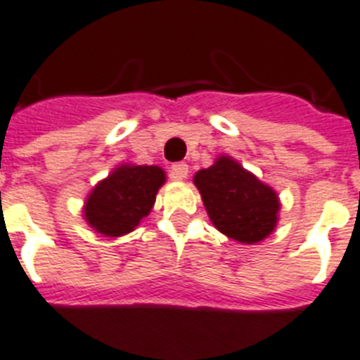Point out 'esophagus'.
Returning a JSON list of instances; mask_svg holds the SVG:
<instances>
[{
    "label": "esophagus",
    "mask_w": 360,
    "mask_h": 360,
    "mask_svg": "<svg viewBox=\"0 0 360 360\" xmlns=\"http://www.w3.org/2000/svg\"><path fill=\"white\" fill-rule=\"evenodd\" d=\"M170 177L175 181H183L188 177V165L186 162H175L170 168Z\"/></svg>",
    "instance_id": "1"
}]
</instances>
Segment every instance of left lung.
I'll return each mask as SVG.
<instances>
[{
    "label": "left lung",
    "mask_w": 360,
    "mask_h": 360,
    "mask_svg": "<svg viewBox=\"0 0 360 360\" xmlns=\"http://www.w3.org/2000/svg\"><path fill=\"white\" fill-rule=\"evenodd\" d=\"M194 183L216 229L232 240L256 243L274 231L280 208L274 190L231 157L198 172Z\"/></svg>",
    "instance_id": "obj_1"
}]
</instances>
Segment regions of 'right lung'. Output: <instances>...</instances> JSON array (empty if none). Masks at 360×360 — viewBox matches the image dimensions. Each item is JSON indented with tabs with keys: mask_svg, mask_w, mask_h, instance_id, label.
<instances>
[{
	"mask_svg": "<svg viewBox=\"0 0 360 360\" xmlns=\"http://www.w3.org/2000/svg\"><path fill=\"white\" fill-rule=\"evenodd\" d=\"M165 183L159 166H120L87 198V223L104 236H122L150 214Z\"/></svg>",
	"mask_w": 360,
	"mask_h": 360,
	"instance_id": "add662e5",
	"label": "right lung"
}]
</instances>
